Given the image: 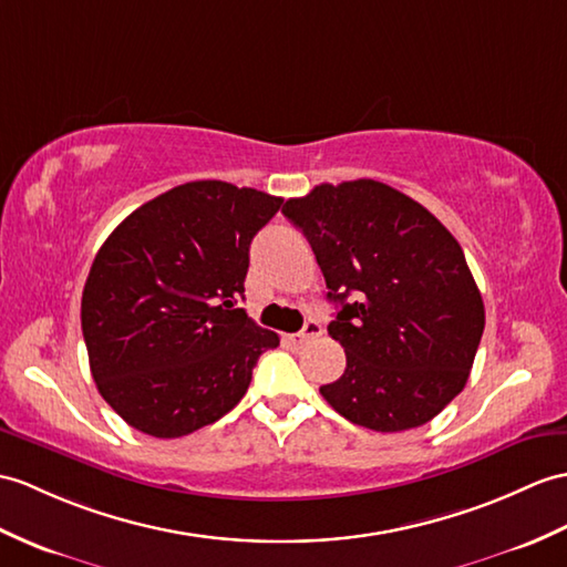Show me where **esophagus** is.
Returning a JSON list of instances; mask_svg holds the SVG:
<instances>
[{
	"instance_id": "esophagus-1",
	"label": "esophagus",
	"mask_w": 567,
	"mask_h": 567,
	"mask_svg": "<svg viewBox=\"0 0 567 567\" xmlns=\"http://www.w3.org/2000/svg\"><path fill=\"white\" fill-rule=\"evenodd\" d=\"M321 333H323V326L319 321H307L305 328H301L297 336H292V340L301 346V343H309V340H313V338H319Z\"/></svg>"
}]
</instances>
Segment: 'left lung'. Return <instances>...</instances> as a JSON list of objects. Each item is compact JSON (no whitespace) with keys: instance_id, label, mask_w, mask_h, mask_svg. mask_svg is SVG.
I'll use <instances>...</instances> for the list:
<instances>
[{"instance_id":"left-lung-1","label":"left lung","mask_w":567,"mask_h":567,"mask_svg":"<svg viewBox=\"0 0 567 567\" xmlns=\"http://www.w3.org/2000/svg\"><path fill=\"white\" fill-rule=\"evenodd\" d=\"M282 213L338 305L328 333L348 364L321 396L377 432L430 423L466 386L485 328L462 246L413 197L372 178L321 183Z\"/></svg>"}]
</instances>
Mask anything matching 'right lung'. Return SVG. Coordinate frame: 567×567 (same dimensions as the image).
I'll return each mask as SVG.
<instances>
[{
    "label": "right lung",
    "mask_w": 567,
    "mask_h": 567,
    "mask_svg": "<svg viewBox=\"0 0 567 567\" xmlns=\"http://www.w3.org/2000/svg\"><path fill=\"white\" fill-rule=\"evenodd\" d=\"M282 197L193 181L127 215L103 241L82 295L99 393L127 425L159 440L227 415L258 358L280 346L236 299L248 248Z\"/></svg>",
    "instance_id": "1"
}]
</instances>
